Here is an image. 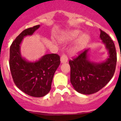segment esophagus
I'll list each match as a JSON object with an SVG mask.
<instances>
[{"instance_id":"1","label":"esophagus","mask_w":121,"mask_h":121,"mask_svg":"<svg viewBox=\"0 0 121 121\" xmlns=\"http://www.w3.org/2000/svg\"><path fill=\"white\" fill-rule=\"evenodd\" d=\"M60 61L61 63H66L68 61V58L65 54H63L60 58Z\"/></svg>"}]
</instances>
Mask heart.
I'll return each instance as SVG.
<instances>
[{
  "label": "heart",
  "instance_id": "1",
  "mask_svg": "<svg viewBox=\"0 0 121 121\" xmlns=\"http://www.w3.org/2000/svg\"><path fill=\"white\" fill-rule=\"evenodd\" d=\"M82 34V33L80 30H71L68 31L65 35H63L60 37V40L61 41H72L79 37L70 48L71 53L73 54H76L83 50L90 40V37L88 35L86 34Z\"/></svg>",
  "mask_w": 121,
  "mask_h": 121
}]
</instances>
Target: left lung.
I'll list each match as a JSON object with an SVG mask.
<instances>
[{
  "label": "left lung",
  "instance_id": "left-lung-1",
  "mask_svg": "<svg viewBox=\"0 0 121 121\" xmlns=\"http://www.w3.org/2000/svg\"><path fill=\"white\" fill-rule=\"evenodd\" d=\"M99 38L108 51L105 61L95 62L90 59V49L85 50L77 58L69 61L70 81L75 91L82 94L95 93L112 78L117 64L115 47L111 37L100 30Z\"/></svg>",
  "mask_w": 121,
  "mask_h": 121
}]
</instances>
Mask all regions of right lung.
Instances as JSON below:
<instances>
[{
  "label": "right lung",
  "instance_id": "add662e5",
  "mask_svg": "<svg viewBox=\"0 0 121 121\" xmlns=\"http://www.w3.org/2000/svg\"><path fill=\"white\" fill-rule=\"evenodd\" d=\"M35 26L23 30L10 48L9 65L14 84L21 91L34 97H42L51 90L54 73L60 64V56L48 54L35 61H29L22 56L20 45L24 37L32 36L39 29Z\"/></svg>",
  "mask_w": 121,
  "mask_h": 121
}]
</instances>
